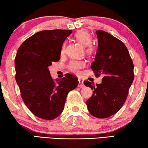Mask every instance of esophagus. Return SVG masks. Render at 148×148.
Listing matches in <instances>:
<instances>
[{"label":"esophagus","mask_w":148,"mask_h":148,"mask_svg":"<svg viewBox=\"0 0 148 148\" xmlns=\"http://www.w3.org/2000/svg\"><path fill=\"white\" fill-rule=\"evenodd\" d=\"M78 82H79V85H78V87H84V81L81 79H78Z\"/></svg>","instance_id":"esophagus-1"}]
</instances>
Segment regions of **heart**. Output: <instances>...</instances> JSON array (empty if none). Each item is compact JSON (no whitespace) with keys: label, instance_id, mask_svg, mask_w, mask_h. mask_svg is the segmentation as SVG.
Returning <instances> with one entry per match:
<instances>
[{"label":"heart","instance_id":"b5f03b06","mask_svg":"<svg viewBox=\"0 0 148 148\" xmlns=\"http://www.w3.org/2000/svg\"><path fill=\"white\" fill-rule=\"evenodd\" d=\"M75 38L78 41L82 46H85V51L88 56H91L95 51V47L91 44L92 38L91 35L87 31H79L75 34ZM64 50V45L62 47L61 51L63 53ZM86 66V62L84 61L79 60H74L70 62L69 64V69L71 71L76 74H78L79 71Z\"/></svg>","mask_w":148,"mask_h":148}]
</instances>
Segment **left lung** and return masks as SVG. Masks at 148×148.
Returning a JSON list of instances; mask_svg holds the SVG:
<instances>
[{
  "instance_id": "obj_1",
  "label": "left lung",
  "mask_w": 148,
  "mask_h": 148,
  "mask_svg": "<svg viewBox=\"0 0 148 148\" xmlns=\"http://www.w3.org/2000/svg\"><path fill=\"white\" fill-rule=\"evenodd\" d=\"M99 47L91 68L95 76L102 75V84L84 81L91 88L87 108L92 116L106 118L117 113L126 101L134 79V65L123 42L104 31H97Z\"/></svg>"
}]
</instances>
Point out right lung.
Instances as JSON below:
<instances>
[{"instance_id":"1","label":"right lung","mask_w":148,"mask_h":148,"mask_svg":"<svg viewBox=\"0 0 148 148\" xmlns=\"http://www.w3.org/2000/svg\"><path fill=\"white\" fill-rule=\"evenodd\" d=\"M71 30L55 29L36 32L25 40L15 58L16 80L24 103L39 118L52 120L63 111L66 96L77 86L71 74L54 82L48 66L59 61L64 41Z\"/></svg>"}]
</instances>
